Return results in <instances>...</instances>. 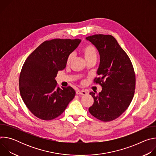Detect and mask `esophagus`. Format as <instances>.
Masks as SVG:
<instances>
[{
    "mask_svg": "<svg viewBox=\"0 0 156 156\" xmlns=\"http://www.w3.org/2000/svg\"><path fill=\"white\" fill-rule=\"evenodd\" d=\"M76 93L78 95H82V96H84V95H86L87 94V92L86 91H84V90H78V91H76Z\"/></svg>",
    "mask_w": 156,
    "mask_h": 156,
    "instance_id": "esophagus-1",
    "label": "esophagus"
}]
</instances>
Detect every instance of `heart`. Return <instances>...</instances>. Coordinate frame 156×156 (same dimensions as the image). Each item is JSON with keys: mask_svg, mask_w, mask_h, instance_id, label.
<instances>
[{"mask_svg": "<svg viewBox=\"0 0 156 156\" xmlns=\"http://www.w3.org/2000/svg\"><path fill=\"white\" fill-rule=\"evenodd\" d=\"M82 52L86 60H87L89 58H91L93 57H96L97 56V49L94 46L91 45V44H89V45L84 46L82 49ZM73 57H74L73 54H70L67 58L66 63L69 65L72 61Z\"/></svg>", "mask_w": 156, "mask_h": 156, "instance_id": "obj_1", "label": "heart"}]
</instances>
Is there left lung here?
Here are the masks:
<instances>
[{
    "label": "left lung",
    "mask_w": 156,
    "mask_h": 156,
    "mask_svg": "<svg viewBox=\"0 0 156 156\" xmlns=\"http://www.w3.org/2000/svg\"><path fill=\"white\" fill-rule=\"evenodd\" d=\"M98 49L100 63L94 79L102 87L96 94L91 92L94 103L89 112L102 122L120 117L129 105L135 94L134 69L126 53L112 36L95 34L86 37Z\"/></svg>",
    "instance_id": "1"
}]
</instances>
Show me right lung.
<instances>
[{
	"label": "right lung",
	"instance_id": "right-lung-1",
	"mask_svg": "<svg viewBox=\"0 0 156 156\" xmlns=\"http://www.w3.org/2000/svg\"><path fill=\"white\" fill-rule=\"evenodd\" d=\"M81 39H54L39 46L25 60L20 75V95L36 117L53 120L60 115L75 96L69 86L57 87V72L63 70L69 55Z\"/></svg>",
	"mask_w": 156,
	"mask_h": 156
}]
</instances>
